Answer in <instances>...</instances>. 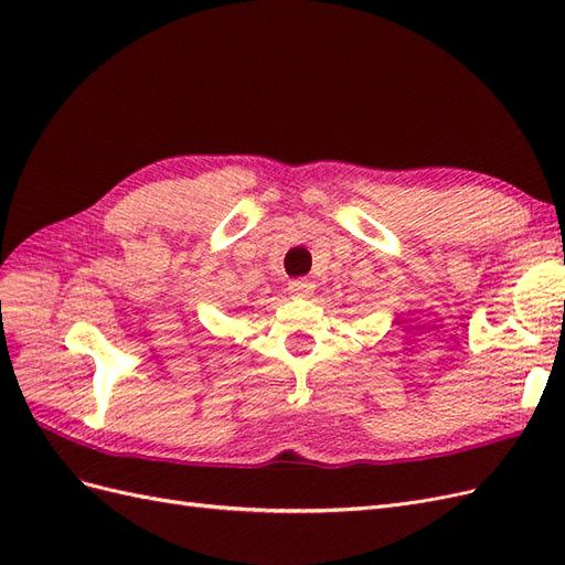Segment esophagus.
Instances as JSON below:
<instances>
[{"label": "esophagus", "instance_id": "34e87169", "mask_svg": "<svg viewBox=\"0 0 565 565\" xmlns=\"http://www.w3.org/2000/svg\"><path fill=\"white\" fill-rule=\"evenodd\" d=\"M287 292L292 295V297H311V292H313V282H311V280H303V278L292 280V282L287 285Z\"/></svg>", "mask_w": 565, "mask_h": 565}]
</instances>
